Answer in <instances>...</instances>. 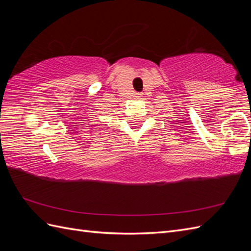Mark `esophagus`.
<instances>
[{
  "label": "esophagus",
  "mask_w": 251,
  "mask_h": 251,
  "mask_svg": "<svg viewBox=\"0 0 251 251\" xmlns=\"http://www.w3.org/2000/svg\"><path fill=\"white\" fill-rule=\"evenodd\" d=\"M141 95H142L141 93H135V97H136V98H139V97H141Z\"/></svg>",
  "instance_id": "obj_1"
}]
</instances>
